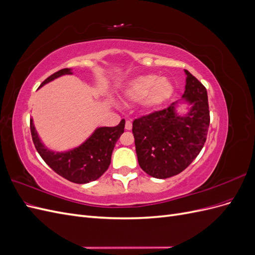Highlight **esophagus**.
<instances>
[{
  "label": "esophagus",
  "mask_w": 255,
  "mask_h": 255,
  "mask_svg": "<svg viewBox=\"0 0 255 255\" xmlns=\"http://www.w3.org/2000/svg\"><path fill=\"white\" fill-rule=\"evenodd\" d=\"M132 122H130L129 120H128L127 122H126V129H128V130H130L132 129Z\"/></svg>",
  "instance_id": "obj_1"
}]
</instances>
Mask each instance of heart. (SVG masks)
<instances>
[{
  "label": "heart",
  "instance_id": "obj_1",
  "mask_svg": "<svg viewBox=\"0 0 255 255\" xmlns=\"http://www.w3.org/2000/svg\"><path fill=\"white\" fill-rule=\"evenodd\" d=\"M173 91V84L166 76L141 74L128 81L122 95L129 102H140L145 112H154L170 100Z\"/></svg>",
  "mask_w": 255,
  "mask_h": 255
}]
</instances>
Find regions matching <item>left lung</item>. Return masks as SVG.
<instances>
[{
    "instance_id": "1",
    "label": "left lung",
    "mask_w": 255,
    "mask_h": 255,
    "mask_svg": "<svg viewBox=\"0 0 255 255\" xmlns=\"http://www.w3.org/2000/svg\"><path fill=\"white\" fill-rule=\"evenodd\" d=\"M180 101L133 122L136 154L142 170L156 179H167L186 169L202 150L210 127L207 91L189 71ZM188 112L181 115L179 104Z\"/></svg>"
}]
</instances>
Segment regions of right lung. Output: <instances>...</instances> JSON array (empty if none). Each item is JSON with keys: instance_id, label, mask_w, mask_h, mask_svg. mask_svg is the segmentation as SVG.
Segmentation results:
<instances>
[{"instance_id": "obj_1", "label": "right lung", "mask_w": 255, "mask_h": 255, "mask_svg": "<svg viewBox=\"0 0 255 255\" xmlns=\"http://www.w3.org/2000/svg\"><path fill=\"white\" fill-rule=\"evenodd\" d=\"M71 74H73L72 69H61L42 82L40 87L60 76ZM125 125L126 120L122 119L117 127L97 128L82 144L60 152L49 149L42 142L33 119H30V133L36 150L50 168L68 181L86 184L98 180L110 167L113 150L121 134L125 132Z\"/></svg>"}]
</instances>
